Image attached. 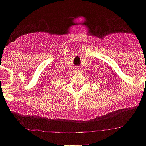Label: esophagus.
<instances>
[{
  "label": "esophagus",
  "mask_w": 146,
  "mask_h": 146,
  "mask_svg": "<svg viewBox=\"0 0 146 146\" xmlns=\"http://www.w3.org/2000/svg\"><path fill=\"white\" fill-rule=\"evenodd\" d=\"M76 71H79V68H77V69H76Z\"/></svg>",
  "instance_id": "obj_1"
}]
</instances>
